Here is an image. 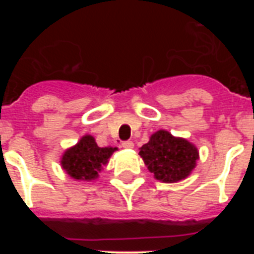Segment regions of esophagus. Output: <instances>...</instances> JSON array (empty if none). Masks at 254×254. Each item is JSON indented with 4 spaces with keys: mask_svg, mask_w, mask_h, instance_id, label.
Segmentation results:
<instances>
[{
    "mask_svg": "<svg viewBox=\"0 0 254 254\" xmlns=\"http://www.w3.org/2000/svg\"><path fill=\"white\" fill-rule=\"evenodd\" d=\"M133 142L132 141H125V142H122V147H125V149H133Z\"/></svg>",
    "mask_w": 254,
    "mask_h": 254,
    "instance_id": "34e87169",
    "label": "esophagus"
}]
</instances>
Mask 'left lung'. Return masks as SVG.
Instances as JSON below:
<instances>
[{
	"label": "left lung",
	"mask_w": 254,
	"mask_h": 254,
	"mask_svg": "<svg viewBox=\"0 0 254 254\" xmlns=\"http://www.w3.org/2000/svg\"><path fill=\"white\" fill-rule=\"evenodd\" d=\"M154 178L163 183H177L186 179L196 168L199 154L193 143L176 137L165 129L150 136L149 142L138 152Z\"/></svg>",
	"instance_id": "8db88e82"
}]
</instances>
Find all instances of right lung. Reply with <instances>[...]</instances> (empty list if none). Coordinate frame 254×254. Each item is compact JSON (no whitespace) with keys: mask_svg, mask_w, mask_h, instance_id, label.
I'll return each instance as SVG.
<instances>
[{"mask_svg":"<svg viewBox=\"0 0 254 254\" xmlns=\"http://www.w3.org/2000/svg\"><path fill=\"white\" fill-rule=\"evenodd\" d=\"M116 150L118 149L112 146L99 147L91 134H85L64 152L61 167L76 181H95Z\"/></svg>","mask_w":254,"mask_h":254,"instance_id":"right-lung-1","label":"right lung"}]
</instances>
